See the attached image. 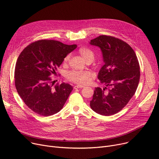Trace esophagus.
I'll use <instances>...</instances> for the list:
<instances>
[{
    "label": "esophagus",
    "instance_id": "obj_1",
    "mask_svg": "<svg viewBox=\"0 0 159 159\" xmlns=\"http://www.w3.org/2000/svg\"><path fill=\"white\" fill-rule=\"evenodd\" d=\"M84 86L82 85H77L74 86V89H78V88H83Z\"/></svg>",
    "mask_w": 159,
    "mask_h": 159
}]
</instances>
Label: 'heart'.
Returning a JSON list of instances; mask_svg holds the SVG:
<instances>
[{
  "label": "heart",
  "instance_id": "1",
  "mask_svg": "<svg viewBox=\"0 0 159 159\" xmlns=\"http://www.w3.org/2000/svg\"><path fill=\"white\" fill-rule=\"evenodd\" d=\"M78 53L84 58L86 62H91L95 58V53L91 49L86 47H82L78 50ZM70 55L66 56L64 64H66L70 60ZM91 77V73L88 71L71 70L66 73L67 80L77 84H86L89 82Z\"/></svg>",
  "mask_w": 159,
  "mask_h": 159
}]
</instances>
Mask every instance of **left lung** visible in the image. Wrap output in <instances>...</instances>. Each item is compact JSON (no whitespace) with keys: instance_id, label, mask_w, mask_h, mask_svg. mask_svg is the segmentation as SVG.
<instances>
[{"instance_id":"8db88e82","label":"left lung","mask_w":159,"mask_h":159,"mask_svg":"<svg viewBox=\"0 0 159 159\" xmlns=\"http://www.w3.org/2000/svg\"><path fill=\"white\" fill-rule=\"evenodd\" d=\"M90 44L101 49L104 64L98 79L109 87L95 88L90 107L100 115H112L121 111L135 93L140 73L138 58L128 43L115 37L100 35Z\"/></svg>"}]
</instances>
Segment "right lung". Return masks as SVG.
<instances>
[{"label":"right lung","instance_id":"add662e5","mask_svg":"<svg viewBox=\"0 0 159 159\" xmlns=\"http://www.w3.org/2000/svg\"><path fill=\"white\" fill-rule=\"evenodd\" d=\"M77 48L55 40H39L30 44L19 55L15 68V84L24 102L39 115L48 116L60 111L73 87L51 77L64 58Z\"/></svg>","mask_w":159,"mask_h":159}]
</instances>
